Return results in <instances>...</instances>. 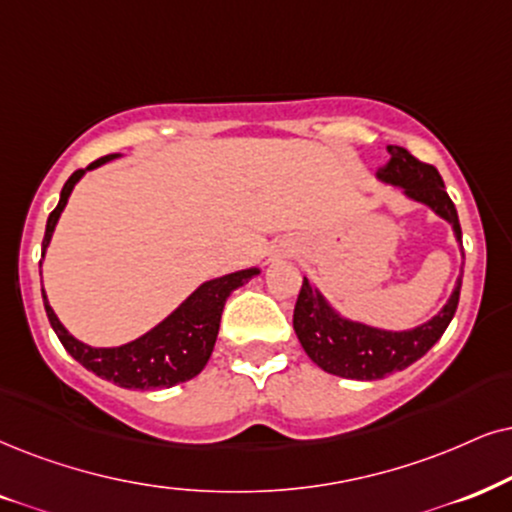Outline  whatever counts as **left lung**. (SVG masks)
Segmentation results:
<instances>
[{
  "label": "left lung",
  "instance_id": "left-lung-1",
  "mask_svg": "<svg viewBox=\"0 0 512 512\" xmlns=\"http://www.w3.org/2000/svg\"><path fill=\"white\" fill-rule=\"evenodd\" d=\"M390 160L378 170V179L399 186L404 196L428 208L454 226V236L463 243L456 205L451 203L437 167L420 163L418 158L401 146H387ZM463 271L458 276L454 293L442 312L411 331H383L366 323L345 319L319 290L304 278L295 302L293 328L307 357L326 373L349 380H378L394 371H404L413 361L430 352L442 338L446 326L454 319L461 295Z\"/></svg>",
  "mask_w": 512,
  "mask_h": 512
}]
</instances>
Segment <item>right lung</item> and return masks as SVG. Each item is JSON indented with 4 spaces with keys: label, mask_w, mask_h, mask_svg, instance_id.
Listing matches in <instances>:
<instances>
[{
    "label": "right lung",
    "mask_w": 512,
    "mask_h": 512,
    "mask_svg": "<svg viewBox=\"0 0 512 512\" xmlns=\"http://www.w3.org/2000/svg\"><path fill=\"white\" fill-rule=\"evenodd\" d=\"M118 155L120 153L106 155V158L94 160L87 170H75L70 174V179L63 184L61 200H58L54 212H51L47 219V231H44L42 241V257L49 248L58 217H61L63 208H66L77 181L84 177V172L101 167L103 163H108V160L118 158ZM257 274H260V269L252 267L205 281L203 286L193 290V293L186 297L165 321H160L158 326L141 335V338L120 347L84 345V342L73 338V335L63 328V323L58 321L54 309L49 307L47 293H44V290L42 300L44 309H47L51 328H54L61 345L66 347L70 357L80 361L87 371L96 373L103 380H111V383L118 387H127V390H158V387L186 383V380L196 378V375L203 371L212 349H215L226 297Z\"/></svg>",
    "instance_id": "right-lung-1"
}]
</instances>
